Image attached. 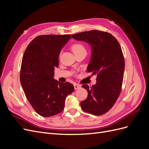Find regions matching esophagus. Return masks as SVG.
Masks as SVG:
<instances>
[{"label": "esophagus", "instance_id": "34e87169", "mask_svg": "<svg viewBox=\"0 0 149 149\" xmlns=\"http://www.w3.org/2000/svg\"><path fill=\"white\" fill-rule=\"evenodd\" d=\"M81 86L79 84H77V83H74V89H78L80 88Z\"/></svg>", "mask_w": 149, "mask_h": 149}]
</instances>
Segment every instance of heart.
Returning a JSON list of instances; mask_svg holds the SVG:
<instances>
[{
	"instance_id": "1",
	"label": "heart",
	"mask_w": 149,
	"mask_h": 149,
	"mask_svg": "<svg viewBox=\"0 0 149 149\" xmlns=\"http://www.w3.org/2000/svg\"><path fill=\"white\" fill-rule=\"evenodd\" d=\"M71 49L72 51L74 53V55H77L78 53H82V52H86V49L85 47L83 45V44L80 43H75L74 44L72 45L71 46ZM61 55V53H60L59 56L60 57Z\"/></svg>"
}]
</instances>
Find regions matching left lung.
I'll return each instance as SVG.
<instances>
[{"mask_svg": "<svg viewBox=\"0 0 149 149\" xmlns=\"http://www.w3.org/2000/svg\"><path fill=\"white\" fill-rule=\"evenodd\" d=\"M71 37L91 45L92 55L87 71L97 76L96 84L91 87L82 85L88 94L81 102V107L88 113L102 115L114 106L121 92L125 61L120 45L113 35L106 31L93 30Z\"/></svg>", "mask_w": 149, "mask_h": 149, "instance_id": "obj_1", "label": "left lung"}]
</instances>
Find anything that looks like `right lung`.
<instances>
[{"label":"right lung","instance_id":"1","mask_svg":"<svg viewBox=\"0 0 149 149\" xmlns=\"http://www.w3.org/2000/svg\"><path fill=\"white\" fill-rule=\"evenodd\" d=\"M70 38V35H39L29 44L24 54L20 83L31 106L43 117L60 113L66 97L74 91L72 84L62 83L53 78L61 49Z\"/></svg>","mask_w":149,"mask_h":149}]
</instances>
